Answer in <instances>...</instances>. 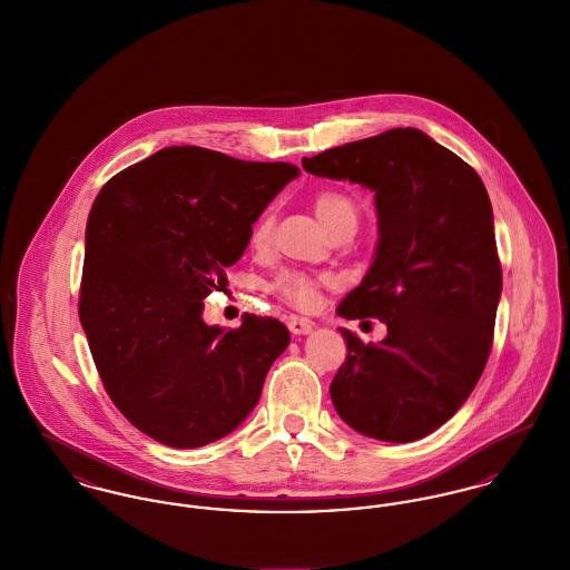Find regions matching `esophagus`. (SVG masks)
<instances>
[{
  "mask_svg": "<svg viewBox=\"0 0 570 570\" xmlns=\"http://www.w3.org/2000/svg\"><path fill=\"white\" fill-rule=\"evenodd\" d=\"M287 326H289V331L294 333V335H308L313 328H315V324L311 322V320H306V317H289V322H287Z\"/></svg>",
  "mask_w": 570,
  "mask_h": 570,
  "instance_id": "esophagus-1",
  "label": "esophagus"
}]
</instances>
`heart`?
I'll use <instances>...</instances> for the list:
<instances>
[{"label": "heart", "instance_id": "heart-1", "mask_svg": "<svg viewBox=\"0 0 570 570\" xmlns=\"http://www.w3.org/2000/svg\"><path fill=\"white\" fill-rule=\"evenodd\" d=\"M313 209L322 225L335 233L337 228L356 227L358 225V205L354 198L347 194L337 190H320L313 196ZM274 228V214L266 212L257 218L250 242L257 248H264L272 237ZM328 283V276L324 274H308L303 269H283L274 281H272V292L281 296L294 306H311L317 298V289Z\"/></svg>", "mask_w": 570, "mask_h": 570}]
</instances>
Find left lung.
Returning a JSON list of instances; mask_svg holds the SVG:
<instances>
[{"instance_id":"8db88e82","label":"left lung","mask_w":570,"mask_h":570,"mask_svg":"<svg viewBox=\"0 0 570 570\" xmlns=\"http://www.w3.org/2000/svg\"><path fill=\"white\" fill-rule=\"evenodd\" d=\"M306 173L376 191L379 248L337 313L379 317L380 343L342 328L347 356L331 382L356 432L411 443L466 402L493 347L501 294L493 207L480 175L413 127L303 157Z\"/></svg>"}]
</instances>
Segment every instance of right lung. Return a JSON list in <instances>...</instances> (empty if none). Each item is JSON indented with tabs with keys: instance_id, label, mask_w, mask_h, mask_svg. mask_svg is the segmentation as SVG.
<instances>
[{
	"instance_id": "obj_1",
	"label": "right lung",
	"mask_w": 570,
	"mask_h": 570,
	"mask_svg": "<svg viewBox=\"0 0 570 570\" xmlns=\"http://www.w3.org/2000/svg\"><path fill=\"white\" fill-rule=\"evenodd\" d=\"M301 170L203 147H168L120 170L86 223L79 322L99 379L125 419L191 450L250 415L289 345L274 317L223 331L200 317L227 285L253 223Z\"/></svg>"
}]
</instances>
